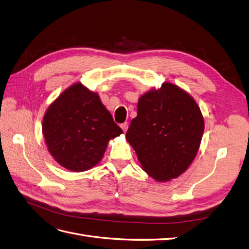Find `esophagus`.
Listing matches in <instances>:
<instances>
[{
	"label": "esophagus",
	"mask_w": 249,
	"mask_h": 249,
	"mask_svg": "<svg viewBox=\"0 0 249 249\" xmlns=\"http://www.w3.org/2000/svg\"><path fill=\"white\" fill-rule=\"evenodd\" d=\"M120 127H122L123 131L125 133L127 131V127H129V125H127V123H124V124H120Z\"/></svg>",
	"instance_id": "34e87169"
}]
</instances>
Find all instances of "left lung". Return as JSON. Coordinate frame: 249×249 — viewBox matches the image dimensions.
Masks as SVG:
<instances>
[{"label":"left lung","instance_id":"8db88e82","mask_svg":"<svg viewBox=\"0 0 249 249\" xmlns=\"http://www.w3.org/2000/svg\"><path fill=\"white\" fill-rule=\"evenodd\" d=\"M205 122L193 97L172 83L139 97L137 116L125 138L142 169L157 182H168L185 172L196 156Z\"/></svg>","mask_w":249,"mask_h":249}]
</instances>
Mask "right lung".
<instances>
[{"label": "right lung", "instance_id": "1", "mask_svg": "<svg viewBox=\"0 0 249 249\" xmlns=\"http://www.w3.org/2000/svg\"><path fill=\"white\" fill-rule=\"evenodd\" d=\"M52 157L62 167L85 171L99 163L110 139L123 134L99 94L74 83L53 102L42 120Z\"/></svg>", "mask_w": 249, "mask_h": 249}]
</instances>
